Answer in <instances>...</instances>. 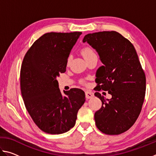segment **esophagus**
I'll return each instance as SVG.
<instances>
[{"instance_id": "1", "label": "esophagus", "mask_w": 156, "mask_h": 156, "mask_svg": "<svg viewBox=\"0 0 156 156\" xmlns=\"http://www.w3.org/2000/svg\"><path fill=\"white\" fill-rule=\"evenodd\" d=\"M85 96H86L87 98L90 99V98H93L94 96V95L93 92H91L90 91H87L85 92Z\"/></svg>"}]
</instances>
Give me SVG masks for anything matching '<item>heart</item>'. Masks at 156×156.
I'll return each instance as SVG.
<instances>
[{
	"label": "heart",
	"instance_id": "obj_1",
	"mask_svg": "<svg viewBox=\"0 0 156 156\" xmlns=\"http://www.w3.org/2000/svg\"><path fill=\"white\" fill-rule=\"evenodd\" d=\"M81 53L85 59L87 58H89V57L91 56H93V55L96 54L93 50H92V49L90 48L89 47H83V48L81 50ZM69 62H70V58H68V59L67 60V65L69 64Z\"/></svg>",
	"mask_w": 156,
	"mask_h": 156
}]
</instances>
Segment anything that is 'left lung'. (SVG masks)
<instances>
[{"instance_id":"8db88e82","label":"left lung","mask_w":156,"mask_h":156,"mask_svg":"<svg viewBox=\"0 0 156 156\" xmlns=\"http://www.w3.org/2000/svg\"><path fill=\"white\" fill-rule=\"evenodd\" d=\"M98 52L103 65L96 72L97 90L108 91L111 99L98 92L102 107L95 113L97 128L107 135H118L130 129L143 105L146 78L133 44L114 31L89 34L83 38Z\"/></svg>"}]
</instances>
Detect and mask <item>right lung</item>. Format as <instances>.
Segmentation results:
<instances>
[{"label":"right lung","instance_id":"add662e5","mask_svg":"<svg viewBox=\"0 0 156 156\" xmlns=\"http://www.w3.org/2000/svg\"><path fill=\"white\" fill-rule=\"evenodd\" d=\"M82 32L47 33L26 53L20 69V89L26 109L36 125L50 134L73 127L85 102L80 89L62 94L57 77L66 72L67 60Z\"/></svg>","mask_w":156,"mask_h":156}]
</instances>
